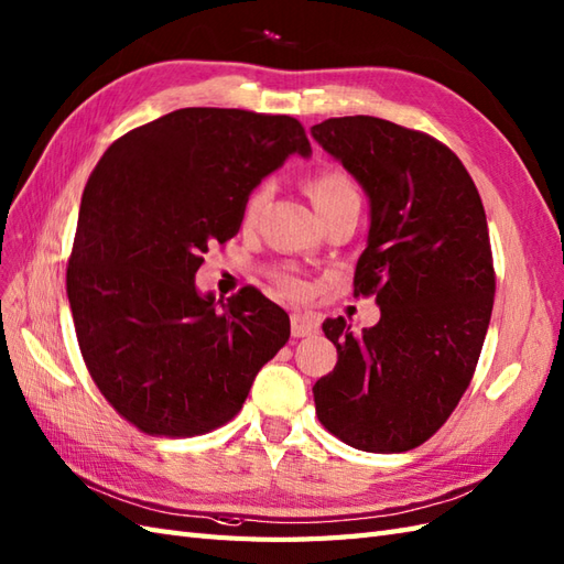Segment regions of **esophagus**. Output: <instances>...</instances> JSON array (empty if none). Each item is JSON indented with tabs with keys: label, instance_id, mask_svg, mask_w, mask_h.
I'll return each instance as SVG.
<instances>
[{
	"label": "esophagus",
	"instance_id": "1",
	"mask_svg": "<svg viewBox=\"0 0 564 564\" xmlns=\"http://www.w3.org/2000/svg\"><path fill=\"white\" fill-rule=\"evenodd\" d=\"M291 332L295 338H303V336H312L319 332V324L314 317H310V314H291Z\"/></svg>",
	"mask_w": 564,
	"mask_h": 564
}]
</instances>
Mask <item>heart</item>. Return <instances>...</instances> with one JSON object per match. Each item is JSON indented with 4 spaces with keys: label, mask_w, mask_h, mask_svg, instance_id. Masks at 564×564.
<instances>
[{
    "label": "heart",
    "mask_w": 564,
    "mask_h": 564,
    "mask_svg": "<svg viewBox=\"0 0 564 564\" xmlns=\"http://www.w3.org/2000/svg\"><path fill=\"white\" fill-rule=\"evenodd\" d=\"M305 187H307L310 199H312L314 208H317L322 220L338 214V212H346V208H360V194H358L356 185H352V180L338 167H324V170H319V173L310 175ZM269 192H271L269 182H261V185H257L250 194H247L242 212H240L242 228H252L259 220L261 208H264V204L269 199ZM279 283H281L285 295L300 297L305 293V285L293 276H285Z\"/></svg>",
    "instance_id": "obj_1"
}]
</instances>
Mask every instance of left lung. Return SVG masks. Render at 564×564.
I'll return each mask as SVG.
<instances>
[{
  "mask_svg": "<svg viewBox=\"0 0 564 564\" xmlns=\"http://www.w3.org/2000/svg\"><path fill=\"white\" fill-rule=\"evenodd\" d=\"M310 132L370 196L352 295H375L382 312L358 336L344 317L322 324L338 360L312 387L314 409L350 447L409 452L447 423L486 341L495 300L486 208L459 155L425 132L368 115Z\"/></svg>",
  "mask_w": 564,
  "mask_h": 564,
  "instance_id": "1",
  "label": "left lung"
}]
</instances>
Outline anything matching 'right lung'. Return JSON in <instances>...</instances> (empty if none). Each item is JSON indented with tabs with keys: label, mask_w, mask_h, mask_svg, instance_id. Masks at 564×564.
I'll list each match as a JSON object with an SVG mask.
<instances>
[{
	"label": "right lung",
	"mask_w": 564,
	"mask_h": 564,
	"mask_svg": "<svg viewBox=\"0 0 564 564\" xmlns=\"http://www.w3.org/2000/svg\"><path fill=\"white\" fill-rule=\"evenodd\" d=\"M310 155L295 117L182 108L110 143L90 173L67 267L78 348L100 394L155 437L232 421L291 336L288 314L245 285L196 293L208 245L240 230L261 177Z\"/></svg>",
	"instance_id": "obj_1"
}]
</instances>
